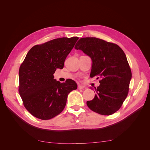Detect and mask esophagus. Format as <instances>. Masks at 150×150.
Listing matches in <instances>:
<instances>
[{"label": "esophagus", "mask_w": 150, "mask_h": 150, "mask_svg": "<svg viewBox=\"0 0 150 150\" xmlns=\"http://www.w3.org/2000/svg\"><path fill=\"white\" fill-rule=\"evenodd\" d=\"M78 89H84V86H81V85H78Z\"/></svg>", "instance_id": "1"}]
</instances>
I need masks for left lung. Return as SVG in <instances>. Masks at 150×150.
<instances>
[{"instance_id":"1","label":"left lung","mask_w":150,"mask_h":150,"mask_svg":"<svg viewBox=\"0 0 150 150\" xmlns=\"http://www.w3.org/2000/svg\"><path fill=\"white\" fill-rule=\"evenodd\" d=\"M74 48L91 59V78L101 79L94 99L86 103L88 106L102 115L115 113L127 97L132 77L125 52L117 44L96 38H81Z\"/></svg>"}]
</instances>
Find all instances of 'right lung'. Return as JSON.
I'll return each instance as SVG.
<instances>
[{"instance_id":"right-lung-1","label":"right lung","mask_w":150,"mask_h":150,"mask_svg":"<svg viewBox=\"0 0 150 150\" xmlns=\"http://www.w3.org/2000/svg\"><path fill=\"white\" fill-rule=\"evenodd\" d=\"M78 38H61L32 47L19 71V92L32 115L47 120L64 110L68 94L76 89L74 81L60 83L54 79L56 69H62L66 57Z\"/></svg>"}]
</instances>
